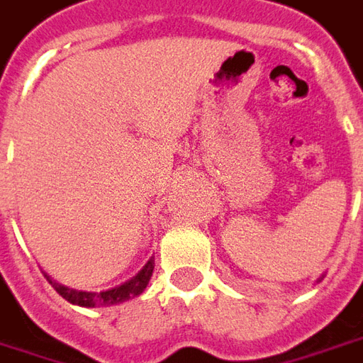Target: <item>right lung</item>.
<instances>
[{
  "instance_id": "obj_1",
  "label": "right lung",
  "mask_w": 363,
  "mask_h": 363,
  "mask_svg": "<svg viewBox=\"0 0 363 363\" xmlns=\"http://www.w3.org/2000/svg\"><path fill=\"white\" fill-rule=\"evenodd\" d=\"M153 267H155V257H151V259L147 261L145 267L139 271L135 277H131L125 283L118 285V287L108 289V291H100V293H96V291H76V289L60 285L55 279H50L49 275H45V277H47V281L52 285V289L57 291L58 295L62 296V298H67L68 303L78 306H86V308H94V306L120 305L123 301H129L133 296L141 295L145 291L151 275H153Z\"/></svg>"
}]
</instances>
